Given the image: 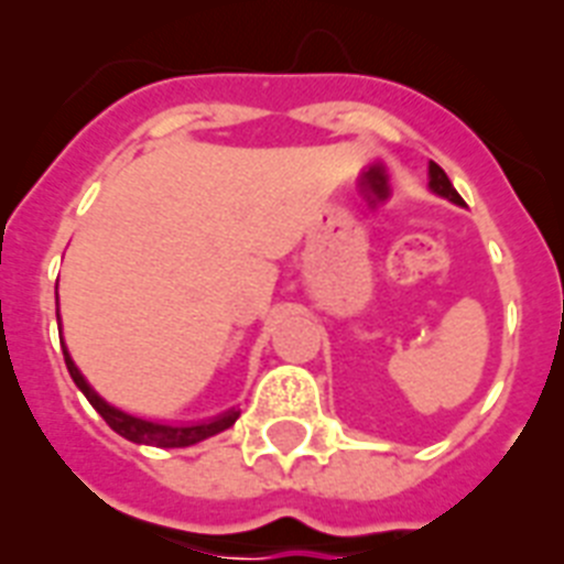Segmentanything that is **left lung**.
<instances>
[{
  "instance_id": "obj_1",
  "label": "left lung",
  "mask_w": 564,
  "mask_h": 564,
  "mask_svg": "<svg viewBox=\"0 0 564 564\" xmlns=\"http://www.w3.org/2000/svg\"><path fill=\"white\" fill-rule=\"evenodd\" d=\"M429 177H432V181H429V186L435 189L437 196H447L449 202H462L459 193H456V189H453V184H449L447 172H444L437 162H429Z\"/></svg>"
}]
</instances>
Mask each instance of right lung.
Here are the masks:
<instances>
[{"label": "right lung", "mask_w": 564, "mask_h": 564, "mask_svg": "<svg viewBox=\"0 0 564 564\" xmlns=\"http://www.w3.org/2000/svg\"><path fill=\"white\" fill-rule=\"evenodd\" d=\"M66 368L72 380L78 383V390L87 395V402L102 414V420L111 429H115L117 435H123L127 441H135V444H148V447H189V444H198V441H205V437L217 435L223 429H229V425L238 420V411H226L217 420H210V423H198V425H160V423H148V420H139V416H129L123 411H117L108 402H102L96 392L90 390V383L80 378V371L75 368V362L68 359L66 354Z\"/></svg>", "instance_id": "obj_1"}]
</instances>
